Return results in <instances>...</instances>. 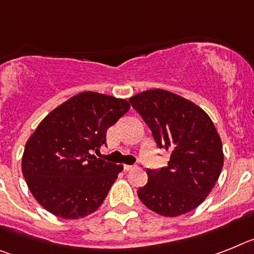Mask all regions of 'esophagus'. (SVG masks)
<instances>
[{
  "label": "esophagus",
  "mask_w": 254,
  "mask_h": 254,
  "mask_svg": "<svg viewBox=\"0 0 254 254\" xmlns=\"http://www.w3.org/2000/svg\"><path fill=\"white\" fill-rule=\"evenodd\" d=\"M133 169H134L133 165H124L125 171H130V170H133Z\"/></svg>",
  "instance_id": "34e87169"
}]
</instances>
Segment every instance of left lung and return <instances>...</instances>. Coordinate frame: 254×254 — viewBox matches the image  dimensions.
Returning a JSON list of instances; mask_svg holds the SVG:
<instances>
[{"label": "left lung", "mask_w": 254, "mask_h": 254, "mask_svg": "<svg viewBox=\"0 0 254 254\" xmlns=\"http://www.w3.org/2000/svg\"><path fill=\"white\" fill-rule=\"evenodd\" d=\"M129 102L151 129L158 147L171 152L167 167L147 170L138 189L145 207L166 217L197 208L211 193L224 166L222 143L206 111L184 97L149 89Z\"/></svg>", "instance_id": "8db88e82"}]
</instances>
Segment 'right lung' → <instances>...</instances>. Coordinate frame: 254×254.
<instances>
[{"instance_id":"1","label":"right lung","mask_w":254,"mask_h":254,"mask_svg":"<svg viewBox=\"0 0 254 254\" xmlns=\"http://www.w3.org/2000/svg\"><path fill=\"white\" fill-rule=\"evenodd\" d=\"M129 109L123 98L81 92L39 123L25 144L21 170L43 208L66 220L98 209L124 167L92 153L106 144L107 129Z\"/></svg>"}]
</instances>
